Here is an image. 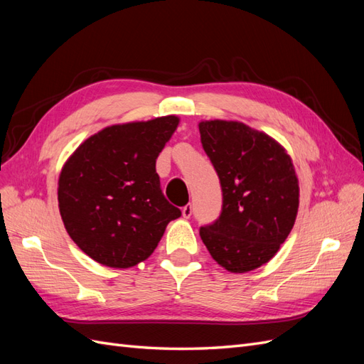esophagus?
Returning <instances> with one entry per match:
<instances>
[{
	"instance_id": "34e87169",
	"label": "esophagus",
	"mask_w": 364,
	"mask_h": 364,
	"mask_svg": "<svg viewBox=\"0 0 364 364\" xmlns=\"http://www.w3.org/2000/svg\"><path fill=\"white\" fill-rule=\"evenodd\" d=\"M191 214H193V205H191V203L185 205V206L182 208V215H183L185 218H190Z\"/></svg>"
}]
</instances>
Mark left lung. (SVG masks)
<instances>
[{
  "mask_svg": "<svg viewBox=\"0 0 364 364\" xmlns=\"http://www.w3.org/2000/svg\"><path fill=\"white\" fill-rule=\"evenodd\" d=\"M200 141L222 185V214L200 228L211 257L232 273L269 262L293 229L299 181L287 151L240 121H200Z\"/></svg>",
  "mask_w": 364,
  "mask_h": 364,
  "instance_id": "8db88e82",
  "label": "left lung"
}]
</instances>
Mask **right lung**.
Here are the masks:
<instances>
[{"label": "right lung", "mask_w": 364, "mask_h": 364, "mask_svg": "<svg viewBox=\"0 0 364 364\" xmlns=\"http://www.w3.org/2000/svg\"><path fill=\"white\" fill-rule=\"evenodd\" d=\"M179 117L114 124L83 141L63 164L58 200L65 229L87 257L114 269L147 259L181 217L161 191L156 159Z\"/></svg>", "instance_id": "obj_1"}]
</instances>
